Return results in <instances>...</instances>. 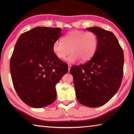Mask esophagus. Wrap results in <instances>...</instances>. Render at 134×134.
<instances>
[{
	"label": "esophagus",
	"instance_id": "obj_1",
	"mask_svg": "<svg viewBox=\"0 0 134 134\" xmlns=\"http://www.w3.org/2000/svg\"><path fill=\"white\" fill-rule=\"evenodd\" d=\"M71 66H72L69 64V65H68V71H69V70H70V68H71Z\"/></svg>",
	"mask_w": 134,
	"mask_h": 134
}]
</instances>
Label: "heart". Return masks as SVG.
I'll use <instances>...</instances> for the list:
<instances>
[{
    "label": "heart",
    "instance_id": "obj_1",
    "mask_svg": "<svg viewBox=\"0 0 134 134\" xmlns=\"http://www.w3.org/2000/svg\"><path fill=\"white\" fill-rule=\"evenodd\" d=\"M99 40L93 32L73 30L66 35L62 41L54 42L52 45L54 54L58 58L64 60L69 54L68 61L74 63L80 60L82 62L90 60L98 49Z\"/></svg>",
    "mask_w": 134,
    "mask_h": 134
}]
</instances>
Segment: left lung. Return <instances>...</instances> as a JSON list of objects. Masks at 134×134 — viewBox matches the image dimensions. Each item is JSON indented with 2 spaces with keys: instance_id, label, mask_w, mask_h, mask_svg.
I'll use <instances>...</instances> for the list:
<instances>
[{
  "instance_id": "left-lung-1",
  "label": "left lung",
  "mask_w": 134,
  "mask_h": 134,
  "mask_svg": "<svg viewBox=\"0 0 134 134\" xmlns=\"http://www.w3.org/2000/svg\"><path fill=\"white\" fill-rule=\"evenodd\" d=\"M86 29L98 36V49L87 63L71 67L70 73L78 101L87 107H98L107 103L120 87L124 54L112 32L98 27Z\"/></svg>"
}]
</instances>
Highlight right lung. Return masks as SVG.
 <instances>
[{
    "instance_id": "1",
    "label": "right lung",
    "mask_w": 134,
    "mask_h": 134,
    "mask_svg": "<svg viewBox=\"0 0 134 134\" xmlns=\"http://www.w3.org/2000/svg\"><path fill=\"white\" fill-rule=\"evenodd\" d=\"M62 29L36 27L18 38L10 59L13 83L23 101L42 108L55 100V85L68 71V64L52 51Z\"/></svg>"
}]
</instances>
